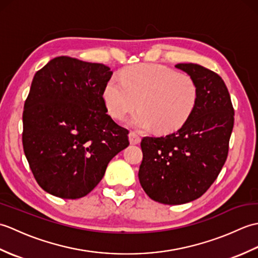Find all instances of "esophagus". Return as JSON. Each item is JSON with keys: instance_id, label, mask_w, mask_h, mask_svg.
Returning <instances> with one entry per match:
<instances>
[{"instance_id": "esophagus-1", "label": "esophagus", "mask_w": 258, "mask_h": 258, "mask_svg": "<svg viewBox=\"0 0 258 258\" xmlns=\"http://www.w3.org/2000/svg\"><path fill=\"white\" fill-rule=\"evenodd\" d=\"M128 140H130V143H131V144H133V145H135V144H140V143H141V138H140V135H139V134H136L135 132H131V133L128 134Z\"/></svg>"}]
</instances>
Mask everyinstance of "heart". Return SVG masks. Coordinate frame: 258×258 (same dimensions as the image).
<instances>
[{"label":"heart","mask_w":258,"mask_h":258,"mask_svg":"<svg viewBox=\"0 0 258 258\" xmlns=\"http://www.w3.org/2000/svg\"><path fill=\"white\" fill-rule=\"evenodd\" d=\"M199 86L193 78L179 74L161 64H135L104 85L103 102L107 113L123 119L140 107L130 119L138 130L154 127L157 133H169L180 127L194 112Z\"/></svg>","instance_id":"obj_1"}]
</instances>
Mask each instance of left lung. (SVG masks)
<instances>
[{"label":"left lung","instance_id":"1","mask_svg":"<svg viewBox=\"0 0 258 258\" xmlns=\"http://www.w3.org/2000/svg\"><path fill=\"white\" fill-rule=\"evenodd\" d=\"M175 68L195 80L199 101L176 132L143 138L139 171L145 193L167 205L194 201L211 187L226 162L234 126L231 96L220 75L193 63H179Z\"/></svg>","mask_w":258,"mask_h":258}]
</instances>
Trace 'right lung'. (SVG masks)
<instances>
[{"label": "right lung", "instance_id": "add662e5", "mask_svg": "<svg viewBox=\"0 0 258 258\" xmlns=\"http://www.w3.org/2000/svg\"><path fill=\"white\" fill-rule=\"evenodd\" d=\"M113 72L69 56L35 73L24 103V154L37 184L61 199L94 189L107 164L128 146V131L106 114L103 89Z\"/></svg>", "mask_w": 258, "mask_h": 258}]
</instances>
